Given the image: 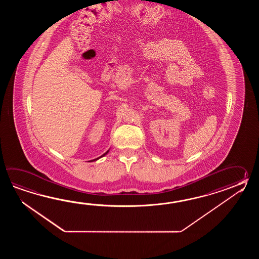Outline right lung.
Wrapping results in <instances>:
<instances>
[{"mask_svg": "<svg viewBox=\"0 0 259 259\" xmlns=\"http://www.w3.org/2000/svg\"><path fill=\"white\" fill-rule=\"evenodd\" d=\"M107 153H108V152H106V153H105V154H107ZM105 154H103V155H102V156H104V155H105ZM102 156H101V157H102ZM97 159H98V158H97Z\"/></svg>", "mask_w": 259, "mask_h": 259, "instance_id": "add662e5", "label": "right lung"}]
</instances>
